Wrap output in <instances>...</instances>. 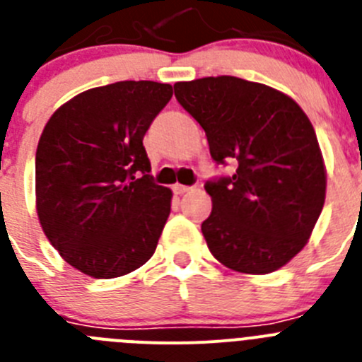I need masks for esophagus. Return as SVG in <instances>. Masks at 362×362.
Segmentation results:
<instances>
[{
  "label": "esophagus",
  "mask_w": 362,
  "mask_h": 362,
  "mask_svg": "<svg viewBox=\"0 0 362 362\" xmlns=\"http://www.w3.org/2000/svg\"><path fill=\"white\" fill-rule=\"evenodd\" d=\"M174 194H177V196H183V194H187V192H190L192 188L190 187H185V185H174Z\"/></svg>",
  "instance_id": "obj_1"
}]
</instances>
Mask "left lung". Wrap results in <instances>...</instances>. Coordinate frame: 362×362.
Wrapping results in <instances>:
<instances>
[{
	"instance_id": "obj_1",
	"label": "left lung",
	"mask_w": 362,
	"mask_h": 362,
	"mask_svg": "<svg viewBox=\"0 0 362 362\" xmlns=\"http://www.w3.org/2000/svg\"><path fill=\"white\" fill-rule=\"evenodd\" d=\"M181 107L203 127L214 161L233 159L232 177L209 181V250L241 274H270L308 243L326 197L317 136L290 95L233 76L179 81Z\"/></svg>"
}]
</instances>
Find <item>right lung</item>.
Instances as JSON below:
<instances>
[{"mask_svg":"<svg viewBox=\"0 0 362 362\" xmlns=\"http://www.w3.org/2000/svg\"><path fill=\"white\" fill-rule=\"evenodd\" d=\"M172 85L117 81L66 101L36 150V210L50 245L95 279L137 270L156 252L172 190L153 183L143 137Z\"/></svg>","mask_w":362,"mask_h":362,"instance_id":"obj_1","label":"right lung"}]
</instances>
